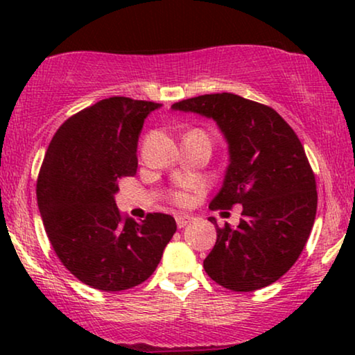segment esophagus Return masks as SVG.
Here are the masks:
<instances>
[{
  "mask_svg": "<svg viewBox=\"0 0 355 355\" xmlns=\"http://www.w3.org/2000/svg\"><path fill=\"white\" fill-rule=\"evenodd\" d=\"M192 221V216H189V215H179V216H176V225H178V227H184L186 225H189V223Z\"/></svg>",
  "mask_w": 355,
  "mask_h": 355,
  "instance_id": "esophagus-1",
  "label": "esophagus"
}]
</instances>
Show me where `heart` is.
Wrapping results in <instances>:
<instances>
[{"instance_id":"obj_1","label":"heart","mask_w":355,"mask_h":355,"mask_svg":"<svg viewBox=\"0 0 355 355\" xmlns=\"http://www.w3.org/2000/svg\"><path fill=\"white\" fill-rule=\"evenodd\" d=\"M169 200L176 205H186L189 202V193L186 191H173L169 192Z\"/></svg>"}]
</instances>
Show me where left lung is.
<instances>
[{"label":"left lung","instance_id":"1","mask_svg":"<svg viewBox=\"0 0 355 355\" xmlns=\"http://www.w3.org/2000/svg\"><path fill=\"white\" fill-rule=\"evenodd\" d=\"M173 110L216 121L230 148L221 191L211 210L241 203L237 227H220L203 260L223 288L250 293L278 281L302 254L317 215V182L293 128L270 106L234 94L187 98Z\"/></svg>","mask_w":355,"mask_h":355}]
</instances>
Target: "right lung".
I'll return each instance as SVG.
<instances>
[{
	"label": "right lung",
	"mask_w": 355,
	"mask_h": 355,
	"mask_svg": "<svg viewBox=\"0 0 355 355\" xmlns=\"http://www.w3.org/2000/svg\"><path fill=\"white\" fill-rule=\"evenodd\" d=\"M159 103L111 96L71 116L53 135L37 179L43 226L61 263L90 288L116 293L142 284L162 260L176 221L121 215L114 193L137 173L144 121Z\"/></svg>",
	"instance_id": "1"
}]
</instances>
